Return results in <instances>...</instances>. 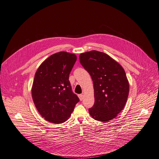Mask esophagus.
I'll return each mask as SVG.
<instances>
[{
  "label": "esophagus",
  "mask_w": 159,
  "mask_h": 159,
  "mask_svg": "<svg viewBox=\"0 0 159 159\" xmlns=\"http://www.w3.org/2000/svg\"><path fill=\"white\" fill-rule=\"evenodd\" d=\"M79 99H80V101H82L84 96H83L82 94H79Z\"/></svg>",
  "instance_id": "1"
}]
</instances>
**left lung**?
<instances>
[{
	"instance_id": "left-lung-1",
	"label": "left lung",
	"mask_w": 159,
	"mask_h": 159,
	"mask_svg": "<svg viewBox=\"0 0 159 159\" xmlns=\"http://www.w3.org/2000/svg\"><path fill=\"white\" fill-rule=\"evenodd\" d=\"M79 60L94 84L95 102L89 109L90 115L102 122L114 119L124 108L129 94L123 68L108 55L96 50L81 53Z\"/></svg>"
}]
</instances>
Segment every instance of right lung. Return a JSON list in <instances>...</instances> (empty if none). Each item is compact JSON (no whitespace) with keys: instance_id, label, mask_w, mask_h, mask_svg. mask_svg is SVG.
Here are the masks:
<instances>
[{"instance_id":"add662e5","label":"right lung","mask_w":159,"mask_h":159,"mask_svg":"<svg viewBox=\"0 0 159 159\" xmlns=\"http://www.w3.org/2000/svg\"><path fill=\"white\" fill-rule=\"evenodd\" d=\"M76 60L75 55L60 52L45 60L35 74L33 100L39 114L49 122L66 121L79 101L69 81Z\"/></svg>"}]
</instances>
